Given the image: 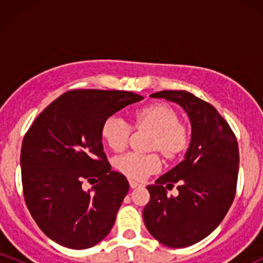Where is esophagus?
<instances>
[{
  "label": "esophagus",
  "mask_w": 263,
  "mask_h": 263,
  "mask_svg": "<svg viewBox=\"0 0 263 263\" xmlns=\"http://www.w3.org/2000/svg\"><path fill=\"white\" fill-rule=\"evenodd\" d=\"M129 186H131L132 189H135V188H138V186H141V184L137 182H134V180H129Z\"/></svg>",
  "instance_id": "34e87169"
}]
</instances>
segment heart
<instances>
[{"mask_svg":"<svg viewBox=\"0 0 263 263\" xmlns=\"http://www.w3.org/2000/svg\"><path fill=\"white\" fill-rule=\"evenodd\" d=\"M135 127L151 132L148 149L158 152L165 161H174L189 147L190 131L180 122V116L171 105L157 102L143 107L135 115ZM131 126L117 115L108 116L101 126V137L114 152L127 146ZM115 167L129 179L142 180L159 170V158L155 153H127L115 161Z\"/></svg>","mask_w":263,"mask_h":263,"instance_id":"b5f03b06","label":"heart"}]
</instances>
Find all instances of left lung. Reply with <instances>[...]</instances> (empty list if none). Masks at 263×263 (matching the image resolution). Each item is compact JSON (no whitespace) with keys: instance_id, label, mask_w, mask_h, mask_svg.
<instances>
[{"instance_id":"obj_1","label":"left lung","mask_w":263,"mask_h":263,"mask_svg":"<svg viewBox=\"0 0 263 263\" xmlns=\"http://www.w3.org/2000/svg\"><path fill=\"white\" fill-rule=\"evenodd\" d=\"M151 98L176 102L192 125L184 159L147 185L151 199L142 213L147 230L157 241L182 249L210 235L230 209L238 174L237 141L216 108L193 93L164 90ZM174 182L178 195L168 197L165 189Z\"/></svg>"}]
</instances>
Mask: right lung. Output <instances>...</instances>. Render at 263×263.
Wrapping results in <instances>:
<instances>
[{
    "label": "right lung",
    "mask_w": 263,
    "mask_h": 263,
    "mask_svg": "<svg viewBox=\"0 0 263 263\" xmlns=\"http://www.w3.org/2000/svg\"><path fill=\"white\" fill-rule=\"evenodd\" d=\"M142 99L120 90H71L44 108L26 134L21 149L26 204L41 230L59 245L89 249L112 229L129 185L111 171L101 126ZM84 180L97 184L85 191Z\"/></svg>",
    "instance_id": "1"
}]
</instances>
